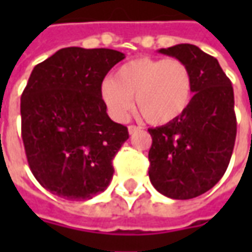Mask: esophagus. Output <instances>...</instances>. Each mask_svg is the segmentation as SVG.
Returning <instances> with one entry per match:
<instances>
[{
  "mask_svg": "<svg viewBox=\"0 0 252 252\" xmlns=\"http://www.w3.org/2000/svg\"><path fill=\"white\" fill-rule=\"evenodd\" d=\"M127 129H129V133H130V134H133V133H136V131L140 130L141 127H139V126H134V125H130Z\"/></svg>",
  "mask_w": 252,
  "mask_h": 252,
  "instance_id": "1",
  "label": "esophagus"
}]
</instances>
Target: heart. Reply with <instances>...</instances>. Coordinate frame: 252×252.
I'll return each mask as SVG.
<instances>
[{"instance_id":"b5f03b06","label":"heart","mask_w":252,"mask_h":252,"mask_svg":"<svg viewBox=\"0 0 252 252\" xmlns=\"http://www.w3.org/2000/svg\"><path fill=\"white\" fill-rule=\"evenodd\" d=\"M193 75L178 59L139 57L121 65L105 78L99 94L112 119L125 122L133 108V96L141 116L154 125L175 121L188 109Z\"/></svg>"}]
</instances>
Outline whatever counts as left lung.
Returning <instances> with one entry per match:
<instances>
[{"instance_id":"8db88e82","label":"left lung","mask_w":252,"mask_h":252,"mask_svg":"<svg viewBox=\"0 0 252 252\" xmlns=\"http://www.w3.org/2000/svg\"><path fill=\"white\" fill-rule=\"evenodd\" d=\"M158 53L175 57L193 75V96L175 121L149 129V177L171 199L208 192L224 175L237 134L234 92L219 62L195 44H175Z\"/></svg>"}]
</instances>
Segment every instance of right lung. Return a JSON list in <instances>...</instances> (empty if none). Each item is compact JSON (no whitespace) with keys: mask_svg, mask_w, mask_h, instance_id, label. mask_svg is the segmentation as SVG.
I'll list each match as a JSON object with an SVG mask.
<instances>
[{"mask_svg":"<svg viewBox=\"0 0 252 252\" xmlns=\"http://www.w3.org/2000/svg\"><path fill=\"white\" fill-rule=\"evenodd\" d=\"M123 59L112 49L65 47L31 74L21 96L22 140L34 178L53 195L85 200L111 184L129 131L108 116L99 88Z\"/></svg>","mask_w":252,"mask_h":252,"instance_id":"1","label":"right lung"}]
</instances>
